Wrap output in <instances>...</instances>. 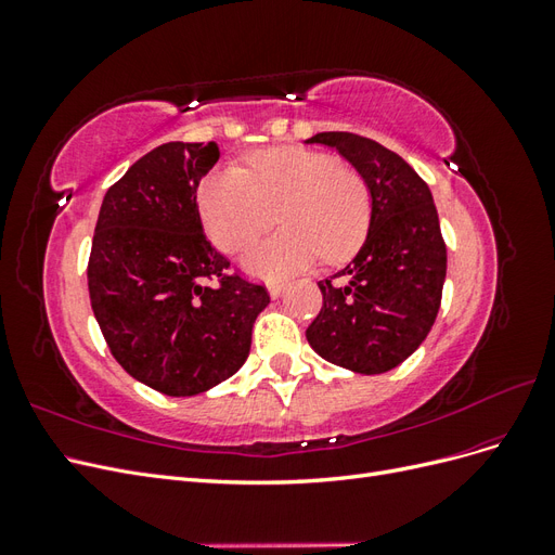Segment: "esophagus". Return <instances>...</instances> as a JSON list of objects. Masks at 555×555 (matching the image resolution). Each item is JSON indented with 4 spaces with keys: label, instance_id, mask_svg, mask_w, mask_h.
Masks as SVG:
<instances>
[{
    "label": "esophagus",
    "instance_id": "34e87169",
    "mask_svg": "<svg viewBox=\"0 0 555 555\" xmlns=\"http://www.w3.org/2000/svg\"><path fill=\"white\" fill-rule=\"evenodd\" d=\"M282 292H284V284H280V282L268 284V294H271V298H280Z\"/></svg>",
    "mask_w": 555,
    "mask_h": 555
}]
</instances>
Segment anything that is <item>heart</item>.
<instances>
[{
    "instance_id": "1",
    "label": "heart",
    "mask_w": 555,
    "mask_h": 555,
    "mask_svg": "<svg viewBox=\"0 0 555 555\" xmlns=\"http://www.w3.org/2000/svg\"><path fill=\"white\" fill-rule=\"evenodd\" d=\"M201 220L224 251L255 243L280 217L284 229L251 247L245 268L282 280L304 271L319 255L349 257L361 243L371 196L363 178L331 155L304 147H268L247 159V171L227 166L198 192Z\"/></svg>"
}]
</instances>
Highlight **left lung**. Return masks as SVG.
Returning <instances> with one entry per match:
<instances>
[{
    "instance_id": "left-lung-1",
    "label": "left lung",
    "mask_w": 555,
    "mask_h": 555,
    "mask_svg": "<svg viewBox=\"0 0 555 555\" xmlns=\"http://www.w3.org/2000/svg\"><path fill=\"white\" fill-rule=\"evenodd\" d=\"M306 143L338 150L371 196V222L357 257L317 282L324 308L306 338L328 363L379 375L414 354L438 317L447 278L438 210L428 184L377 141L324 131Z\"/></svg>"
}]
</instances>
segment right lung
I'll list each match as a JSON object with an SVG mask.
<instances>
[{"mask_svg":"<svg viewBox=\"0 0 555 555\" xmlns=\"http://www.w3.org/2000/svg\"><path fill=\"white\" fill-rule=\"evenodd\" d=\"M217 159V143L155 147L106 192L94 227L96 324L115 361L164 396L204 393L238 373L271 304L261 284L227 273V257L204 236L196 190Z\"/></svg>","mask_w":555,"mask_h":555,"instance_id":"obj_1","label":"right lung"}]
</instances>
